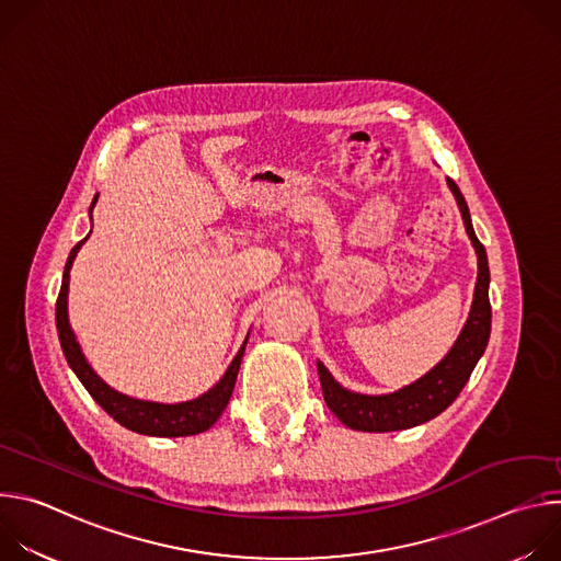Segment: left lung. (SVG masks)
I'll use <instances>...</instances> for the list:
<instances>
[{"mask_svg": "<svg viewBox=\"0 0 561 561\" xmlns=\"http://www.w3.org/2000/svg\"><path fill=\"white\" fill-rule=\"evenodd\" d=\"M448 186L459 204L466 232L477 251V284H474V299L468 314V322L457 337L450 353L422 379L415 383L397 390L392 394H359L342 388L324 364L317 362L319 379H322V390L327 407L340 417L342 424L364 433H390V431H404L417 424H424L446 411L461 388L466 386L474 364L484 355L489 337H491V301H489V260L486 251L479 242L472 224L470 213L466 206L463 195L459 193L457 184L448 180Z\"/></svg>", "mask_w": 561, "mask_h": 561, "instance_id": "left-lung-1", "label": "left lung"}]
</instances>
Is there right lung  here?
Masks as SVG:
<instances>
[{"label":"right lung","mask_w":561,"mask_h":561,"mask_svg":"<svg viewBox=\"0 0 561 561\" xmlns=\"http://www.w3.org/2000/svg\"><path fill=\"white\" fill-rule=\"evenodd\" d=\"M95 202H98V197L93 199V206H95ZM93 206H91V210H93ZM87 239H82V242H79L68 255L61 288H59V295H57V306H55L57 335H59V344H61V351L66 355L68 366L79 377V381L84 383V388L91 392L95 402L117 424H122L124 428H128L133 433H141V435H150V437H188V435H197V433L208 431L219 420V415L224 413L228 399L232 394V386H234V379H237L239 364H242V355H244L247 344L239 348V353L230 362L224 377L208 392L193 399V402L154 404V402H141V399H133V397H126V394L113 390L89 366V362L82 355V348H79V344H77V340L70 331V324H68L66 304H68L70 266H72V260H75L79 247H82Z\"/></svg>","instance_id":"right-lung-1"}]
</instances>
